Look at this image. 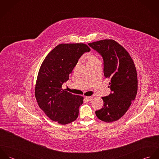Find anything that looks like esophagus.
I'll return each mask as SVG.
<instances>
[{"label": "esophagus", "instance_id": "esophagus-1", "mask_svg": "<svg viewBox=\"0 0 159 159\" xmlns=\"http://www.w3.org/2000/svg\"><path fill=\"white\" fill-rule=\"evenodd\" d=\"M92 96H89V97H85V98H86V100H87V101H91V100L92 99Z\"/></svg>", "mask_w": 159, "mask_h": 159}]
</instances>
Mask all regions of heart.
Returning a JSON list of instances; mask_svg holds the SVG:
<instances>
[{
	"instance_id": "1",
	"label": "heart",
	"mask_w": 159,
	"mask_h": 159,
	"mask_svg": "<svg viewBox=\"0 0 159 159\" xmlns=\"http://www.w3.org/2000/svg\"><path fill=\"white\" fill-rule=\"evenodd\" d=\"M84 60L86 62L87 66L93 64L100 61L98 58L95 54H93L92 53H89L86 56H85L84 57Z\"/></svg>"
}]
</instances>
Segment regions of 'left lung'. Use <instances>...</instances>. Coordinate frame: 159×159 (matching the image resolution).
Listing matches in <instances>:
<instances>
[{
  "label": "left lung",
  "instance_id": "obj_1",
  "mask_svg": "<svg viewBox=\"0 0 159 159\" xmlns=\"http://www.w3.org/2000/svg\"><path fill=\"white\" fill-rule=\"evenodd\" d=\"M88 45L102 56L105 77L111 79L109 88L111 92L102 97L103 107L95 114L102 121L112 122L124 115L136 97V67L126 49L113 40H102Z\"/></svg>",
  "mask_w": 159,
  "mask_h": 159
}]
</instances>
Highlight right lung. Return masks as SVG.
I'll use <instances>...</instances> for the list:
<instances>
[{"label":"right lung","instance_id":"add662e5","mask_svg":"<svg viewBox=\"0 0 159 159\" xmlns=\"http://www.w3.org/2000/svg\"><path fill=\"white\" fill-rule=\"evenodd\" d=\"M90 48L84 43H63L56 46L46 56L39 70L35 88L39 107L52 120L66 125L75 120L83 97L73 95L62 86L78 59Z\"/></svg>","mask_w":159,"mask_h":159}]
</instances>
